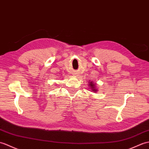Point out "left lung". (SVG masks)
Wrapping results in <instances>:
<instances>
[{
    "label": "left lung",
    "mask_w": 149,
    "mask_h": 149,
    "mask_svg": "<svg viewBox=\"0 0 149 149\" xmlns=\"http://www.w3.org/2000/svg\"><path fill=\"white\" fill-rule=\"evenodd\" d=\"M88 87H90L89 88H91V91L92 92H97L98 91L97 89L96 88V83H94V81H89L88 82Z\"/></svg>",
    "instance_id": "8db88e82"
}]
</instances>
